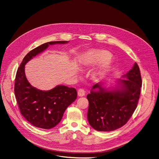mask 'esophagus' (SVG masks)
<instances>
[{
  "instance_id": "obj_1",
  "label": "esophagus",
  "mask_w": 159,
  "mask_h": 159,
  "mask_svg": "<svg viewBox=\"0 0 159 159\" xmlns=\"http://www.w3.org/2000/svg\"><path fill=\"white\" fill-rule=\"evenodd\" d=\"M85 92L84 89H79L78 90L77 94H78L79 96H80V97H83V96H85Z\"/></svg>"
}]
</instances>
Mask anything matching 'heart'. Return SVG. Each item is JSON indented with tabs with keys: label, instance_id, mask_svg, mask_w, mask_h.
<instances>
[{
	"label": "heart",
	"instance_id": "b5f03b06",
	"mask_svg": "<svg viewBox=\"0 0 159 159\" xmlns=\"http://www.w3.org/2000/svg\"><path fill=\"white\" fill-rule=\"evenodd\" d=\"M111 57L110 53L105 50H92L87 53L83 59L84 63L87 65L98 64L109 60ZM109 64L107 62H104L103 64L94 72L95 77L102 75L107 70Z\"/></svg>",
	"mask_w": 159,
	"mask_h": 159
}]
</instances>
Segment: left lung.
Listing matches in <instances>:
<instances>
[{
  "instance_id": "1",
  "label": "left lung",
  "mask_w": 159,
  "mask_h": 159,
  "mask_svg": "<svg viewBox=\"0 0 159 159\" xmlns=\"http://www.w3.org/2000/svg\"><path fill=\"white\" fill-rule=\"evenodd\" d=\"M120 79L121 89L112 91L102 87V83L93 85L87 94L88 121L99 131H111L124 126L137 107L142 87V77L138 64ZM98 88V92L93 90Z\"/></svg>"
}]
</instances>
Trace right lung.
<instances>
[{"label":"right lung","mask_w":159,"mask_h":159,"mask_svg":"<svg viewBox=\"0 0 159 159\" xmlns=\"http://www.w3.org/2000/svg\"><path fill=\"white\" fill-rule=\"evenodd\" d=\"M67 41H51L44 43L30 51L18 68L14 84V93L21 115L37 128L50 129L61 121L67 107L77 98V90L65 85L43 91L33 87L28 81L25 64L38 54L46 50L50 44H64Z\"/></svg>","instance_id":"right-lung-1"}]
</instances>
